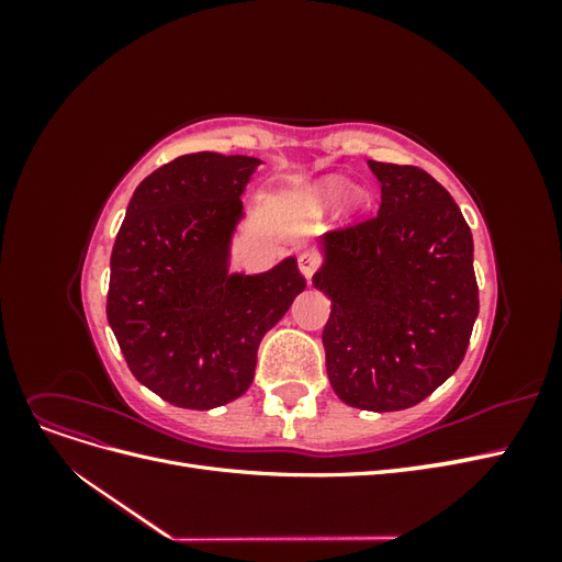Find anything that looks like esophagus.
Masks as SVG:
<instances>
[{
  "label": "esophagus",
  "mask_w": 562,
  "mask_h": 562,
  "mask_svg": "<svg viewBox=\"0 0 562 562\" xmlns=\"http://www.w3.org/2000/svg\"><path fill=\"white\" fill-rule=\"evenodd\" d=\"M297 267H300V274L307 279V281H312L314 271L318 267V258H316L314 252H300L297 255Z\"/></svg>",
  "instance_id": "1"
}]
</instances>
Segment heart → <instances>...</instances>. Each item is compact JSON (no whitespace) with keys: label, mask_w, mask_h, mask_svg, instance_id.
Segmentation results:
<instances>
[{"label":"heart","mask_w":562,"mask_h":562,"mask_svg":"<svg viewBox=\"0 0 562 562\" xmlns=\"http://www.w3.org/2000/svg\"><path fill=\"white\" fill-rule=\"evenodd\" d=\"M347 187H349L347 178H342V176H328V178L318 180V182L312 187V196H314L318 203H323V206H333V203H337L339 199H342V194L347 192ZM347 201H349L351 209H356V206H359V203L363 201V194H361L359 190H351L349 196H347Z\"/></svg>","instance_id":"heart-1"}]
</instances>
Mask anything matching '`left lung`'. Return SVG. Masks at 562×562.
Masks as SVG:
<instances>
[{
  "label": "left lung",
  "instance_id": "1",
  "mask_svg": "<svg viewBox=\"0 0 562 562\" xmlns=\"http://www.w3.org/2000/svg\"><path fill=\"white\" fill-rule=\"evenodd\" d=\"M382 203L366 223L321 236L314 288L330 297L323 328L339 401L405 411L462 363L479 316L473 239L443 184L417 166L368 161Z\"/></svg>",
  "mask_w": 562,
  "mask_h": 562
}]
</instances>
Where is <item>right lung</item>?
Listing matches in <instances>:
<instances>
[{
  "label": "right lung",
  "instance_id": "obj_1",
  "mask_svg": "<svg viewBox=\"0 0 562 562\" xmlns=\"http://www.w3.org/2000/svg\"><path fill=\"white\" fill-rule=\"evenodd\" d=\"M262 161L196 151L133 192L110 258L108 321L140 384L190 411L246 394L258 347L307 281L288 255L229 271L244 192Z\"/></svg>",
  "mask_w": 562,
  "mask_h": 562
}]
</instances>
